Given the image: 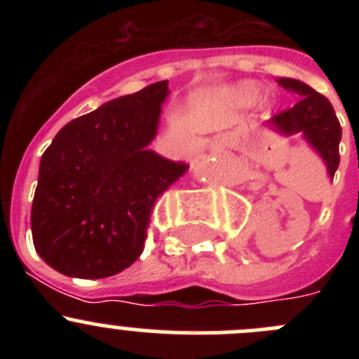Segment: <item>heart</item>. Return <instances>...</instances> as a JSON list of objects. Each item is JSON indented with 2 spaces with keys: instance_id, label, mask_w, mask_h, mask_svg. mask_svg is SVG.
I'll use <instances>...</instances> for the list:
<instances>
[{
  "instance_id": "1",
  "label": "heart",
  "mask_w": 359,
  "mask_h": 359,
  "mask_svg": "<svg viewBox=\"0 0 359 359\" xmlns=\"http://www.w3.org/2000/svg\"><path fill=\"white\" fill-rule=\"evenodd\" d=\"M257 93H259V85L255 81H240L229 88L231 99L236 100L238 104L252 102ZM262 102H266V99H262Z\"/></svg>"
}]
</instances>
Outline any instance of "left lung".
Listing matches in <instances>:
<instances>
[{"mask_svg":"<svg viewBox=\"0 0 359 359\" xmlns=\"http://www.w3.org/2000/svg\"><path fill=\"white\" fill-rule=\"evenodd\" d=\"M278 83L297 99L295 106L273 116L266 126L278 135L290 137L299 133L307 146L327 166L328 179H334L339 168V144L342 137L340 123L327 97L318 93L306 83L293 78H278Z\"/></svg>","mask_w":359,"mask_h":359,"instance_id":"8db88e82","label":"left lung"}]
</instances>
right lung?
Returning a JSON list of instances; mask_svg holds the SVG:
<instances>
[{
  "label": "right lung",
  "mask_w": 359,
  "mask_h": 359,
  "mask_svg": "<svg viewBox=\"0 0 359 359\" xmlns=\"http://www.w3.org/2000/svg\"><path fill=\"white\" fill-rule=\"evenodd\" d=\"M168 81L69 121L43 153L31 210L32 243L71 278L114 276L142 253L154 201L189 165L159 156Z\"/></svg>",
  "instance_id": "add662e5"
}]
</instances>
